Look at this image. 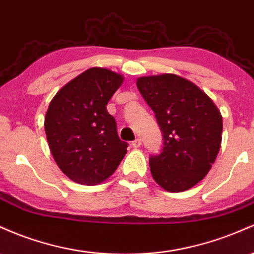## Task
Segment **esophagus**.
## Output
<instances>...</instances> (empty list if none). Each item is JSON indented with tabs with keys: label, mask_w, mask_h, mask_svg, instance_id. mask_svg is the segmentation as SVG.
<instances>
[{
	"label": "esophagus",
	"mask_w": 254,
	"mask_h": 254,
	"mask_svg": "<svg viewBox=\"0 0 254 254\" xmlns=\"http://www.w3.org/2000/svg\"><path fill=\"white\" fill-rule=\"evenodd\" d=\"M141 143H142V142H141V138H136V140L135 141H132V147H133V148H138V147H140L141 146Z\"/></svg>",
	"instance_id": "obj_1"
}]
</instances>
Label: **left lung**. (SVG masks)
<instances>
[{
    "label": "left lung",
    "mask_w": 254,
    "mask_h": 254,
    "mask_svg": "<svg viewBox=\"0 0 254 254\" xmlns=\"http://www.w3.org/2000/svg\"><path fill=\"white\" fill-rule=\"evenodd\" d=\"M136 85L164 137L160 154L149 158L150 174L165 190H188L208 174L218 155L222 114L199 86L177 74L140 77Z\"/></svg>",
    "instance_id": "1"
}]
</instances>
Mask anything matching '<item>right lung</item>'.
Segmentation results:
<instances>
[{
	"instance_id": "1",
	"label": "right lung",
	"mask_w": 254,
	"mask_h": 254,
	"mask_svg": "<svg viewBox=\"0 0 254 254\" xmlns=\"http://www.w3.org/2000/svg\"><path fill=\"white\" fill-rule=\"evenodd\" d=\"M124 77L93 67L60 89L44 118L47 140L55 163L73 182L95 186L112 176L127 154L108 101Z\"/></svg>"
}]
</instances>
